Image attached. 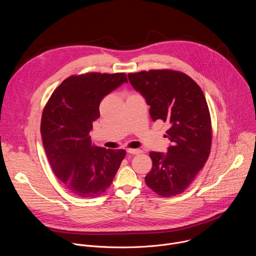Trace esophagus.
<instances>
[{
    "instance_id": "34e87169",
    "label": "esophagus",
    "mask_w": 256,
    "mask_h": 256,
    "mask_svg": "<svg viewBox=\"0 0 256 256\" xmlns=\"http://www.w3.org/2000/svg\"><path fill=\"white\" fill-rule=\"evenodd\" d=\"M126 152H128V154H132V155H138V154L142 153V151H140V150H138V149H128Z\"/></svg>"
}]
</instances>
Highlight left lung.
I'll return each mask as SVG.
<instances>
[{"instance_id":"8db88e82","label":"left lung","mask_w":256,"mask_h":256,"mask_svg":"<svg viewBox=\"0 0 256 256\" xmlns=\"http://www.w3.org/2000/svg\"><path fill=\"white\" fill-rule=\"evenodd\" d=\"M134 90L150 106L153 122L169 124L166 132L171 144L167 154L151 152V171L144 177L157 194L169 198L184 192L210 151L212 126L206 97L200 87L184 72L150 70L128 75Z\"/></svg>"}]
</instances>
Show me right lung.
I'll return each instance as SVG.
<instances>
[{
    "label": "right lung",
    "mask_w": 256,
    "mask_h": 256,
    "mask_svg": "<svg viewBox=\"0 0 256 256\" xmlns=\"http://www.w3.org/2000/svg\"><path fill=\"white\" fill-rule=\"evenodd\" d=\"M124 72H87L64 80L48 101L42 118L44 147L64 188L79 198L102 194L126 156L124 150L97 147L89 136L101 100L122 84Z\"/></svg>",
    "instance_id": "1"
}]
</instances>
